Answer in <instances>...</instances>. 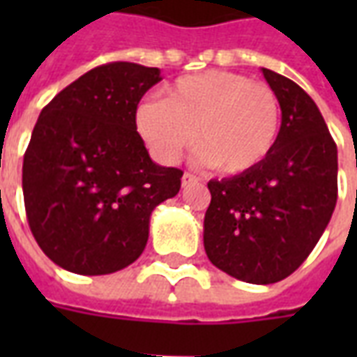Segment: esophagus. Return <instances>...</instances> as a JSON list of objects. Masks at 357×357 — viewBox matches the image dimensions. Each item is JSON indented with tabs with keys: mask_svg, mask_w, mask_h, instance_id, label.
Instances as JSON below:
<instances>
[{
	"mask_svg": "<svg viewBox=\"0 0 357 357\" xmlns=\"http://www.w3.org/2000/svg\"><path fill=\"white\" fill-rule=\"evenodd\" d=\"M197 181H199V178H197V176H193V174L185 172V174H183V178H181V185L183 187L193 185V183H197Z\"/></svg>",
	"mask_w": 357,
	"mask_h": 357,
	"instance_id": "34e87169",
	"label": "esophagus"
}]
</instances>
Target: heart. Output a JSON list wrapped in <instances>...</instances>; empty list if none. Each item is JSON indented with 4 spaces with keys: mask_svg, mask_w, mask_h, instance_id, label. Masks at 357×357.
<instances>
[{
    "mask_svg": "<svg viewBox=\"0 0 357 357\" xmlns=\"http://www.w3.org/2000/svg\"><path fill=\"white\" fill-rule=\"evenodd\" d=\"M135 130L158 162H176L195 139L214 170L243 174L260 166L275 147L281 102L268 84L206 70L174 82L164 99L141 101Z\"/></svg>",
    "mask_w": 357,
    "mask_h": 357,
    "instance_id": "heart-1",
    "label": "heart"
}]
</instances>
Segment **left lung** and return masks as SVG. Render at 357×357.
Listing matches in <instances>:
<instances>
[{
	"label": "left lung",
	"instance_id": "1",
	"mask_svg": "<svg viewBox=\"0 0 357 357\" xmlns=\"http://www.w3.org/2000/svg\"><path fill=\"white\" fill-rule=\"evenodd\" d=\"M281 102V132L260 166L208 181L204 250L227 275L277 283L300 268L337 204V145L314 99L262 68Z\"/></svg>",
	"mask_w": 357,
	"mask_h": 357
}]
</instances>
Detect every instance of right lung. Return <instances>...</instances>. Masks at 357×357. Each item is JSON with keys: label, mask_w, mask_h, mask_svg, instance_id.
<instances>
[{"label": "right lung", "mask_w": 357, "mask_h": 357, "mask_svg": "<svg viewBox=\"0 0 357 357\" xmlns=\"http://www.w3.org/2000/svg\"><path fill=\"white\" fill-rule=\"evenodd\" d=\"M158 68L109 63L57 93L34 126L22 193L28 225L66 271L107 275L145 250L153 210L176 197L183 172L151 160L135 130Z\"/></svg>", "instance_id": "1"}]
</instances>
